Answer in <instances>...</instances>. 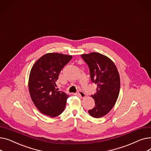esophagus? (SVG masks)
<instances>
[{
  "label": "esophagus",
  "instance_id": "34e87169",
  "mask_svg": "<svg viewBox=\"0 0 151 151\" xmlns=\"http://www.w3.org/2000/svg\"><path fill=\"white\" fill-rule=\"evenodd\" d=\"M77 94H78V96H80L81 98H82V99H83V98H84V97H86V94H85L83 91H78Z\"/></svg>",
  "mask_w": 151,
  "mask_h": 151
}]
</instances>
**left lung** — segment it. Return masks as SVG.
<instances>
[{
  "instance_id": "8db88e82",
  "label": "left lung",
  "mask_w": 151,
  "mask_h": 151,
  "mask_svg": "<svg viewBox=\"0 0 151 151\" xmlns=\"http://www.w3.org/2000/svg\"><path fill=\"white\" fill-rule=\"evenodd\" d=\"M88 65L91 81L97 86V92L91 97L95 107L88 111L93 117L107 114L114 106L120 91V76L114 63L105 55L93 52L81 54Z\"/></svg>"
}]
</instances>
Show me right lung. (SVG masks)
<instances>
[{"mask_svg": "<svg viewBox=\"0 0 151 151\" xmlns=\"http://www.w3.org/2000/svg\"><path fill=\"white\" fill-rule=\"evenodd\" d=\"M71 58L70 55L47 53L39 58L31 68L28 83L30 96L37 108L45 115L56 117L65 108L69 96L58 91L55 82L60 71Z\"/></svg>", "mask_w": 151, "mask_h": 151, "instance_id": "add662e5", "label": "right lung"}]
</instances>
